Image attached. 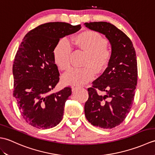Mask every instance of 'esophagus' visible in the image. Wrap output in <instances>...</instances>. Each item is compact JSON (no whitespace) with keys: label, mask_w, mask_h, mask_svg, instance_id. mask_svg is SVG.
<instances>
[{"label":"esophagus","mask_w":155,"mask_h":155,"mask_svg":"<svg viewBox=\"0 0 155 155\" xmlns=\"http://www.w3.org/2000/svg\"><path fill=\"white\" fill-rule=\"evenodd\" d=\"M79 88V87H77V86H72V91H75L76 89H77V88Z\"/></svg>","instance_id":"1"}]
</instances>
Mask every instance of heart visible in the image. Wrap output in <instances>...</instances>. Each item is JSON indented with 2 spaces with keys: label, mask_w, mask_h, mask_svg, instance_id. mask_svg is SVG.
Masks as SVG:
<instances>
[{
  "label": "heart",
  "mask_w": 155,
  "mask_h": 155,
  "mask_svg": "<svg viewBox=\"0 0 155 155\" xmlns=\"http://www.w3.org/2000/svg\"><path fill=\"white\" fill-rule=\"evenodd\" d=\"M106 38L99 32L85 30L72 37L69 42L64 39L59 41L54 48L55 64L61 71L71 68V48L70 44L78 50L87 54L81 68H72L62 77V81L68 84H84L93 80L95 72L101 74L109 65L113 51L107 45Z\"/></svg>",
  "instance_id": "obj_1"
}]
</instances>
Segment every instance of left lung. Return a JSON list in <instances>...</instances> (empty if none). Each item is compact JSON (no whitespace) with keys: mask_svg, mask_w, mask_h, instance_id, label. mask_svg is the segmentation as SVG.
I'll return each mask as SVG.
<instances>
[{"mask_svg":"<svg viewBox=\"0 0 155 155\" xmlns=\"http://www.w3.org/2000/svg\"><path fill=\"white\" fill-rule=\"evenodd\" d=\"M84 25L104 35L113 51L109 65L87 89L85 117L93 126L112 128L123 123L133 103L138 77L136 52L130 39L110 22Z\"/></svg>","mask_w":155,"mask_h":155,"instance_id":"8db88e82","label":"left lung"}]
</instances>
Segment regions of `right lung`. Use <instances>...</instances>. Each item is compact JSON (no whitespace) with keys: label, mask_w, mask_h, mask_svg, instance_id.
I'll return each instance as SVG.
<instances>
[{"label":"right lung","mask_w":155,"mask_h":155,"mask_svg":"<svg viewBox=\"0 0 155 155\" xmlns=\"http://www.w3.org/2000/svg\"><path fill=\"white\" fill-rule=\"evenodd\" d=\"M81 28L67 22L45 23L29 31L19 46L12 66L13 96L23 118L32 127L47 129L62 119L72 91L68 86L52 92L60 79L53 50L61 38Z\"/></svg>","instance_id":"obj_1"}]
</instances>
